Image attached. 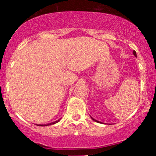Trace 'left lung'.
I'll return each instance as SVG.
<instances>
[{
    "mask_svg": "<svg viewBox=\"0 0 156 156\" xmlns=\"http://www.w3.org/2000/svg\"><path fill=\"white\" fill-rule=\"evenodd\" d=\"M133 55H134L135 56H136V57H137V55H136V51H133ZM91 119L93 120V121H96V122H98V123H101V122H100V121H97V120H95V119H92V118L91 117Z\"/></svg>",
    "mask_w": 156,
    "mask_h": 156,
    "instance_id": "left-lung-1",
    "label": "left lung"
}]
</instances>
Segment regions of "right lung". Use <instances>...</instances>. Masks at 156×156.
<instances>
[{
    "mask_svg": "<svg viewBox=\"0 0 156 156\" xmlns=\"http://www.w3.org/2000/svg\"><path fill=\"white\" fill-rule=\"evenodd\" d=\"M59 121H60V119H59V120H58V121H54V122H52V123H50V124H36V125H37V126H49V125H52V124H56V123H58V122Z\"/></svg>",
    "mask_w": 156,
    "mask_h": 156,
    "instance_id": "right-lung-1",
    "label": "right lung"
}]
</instances>
